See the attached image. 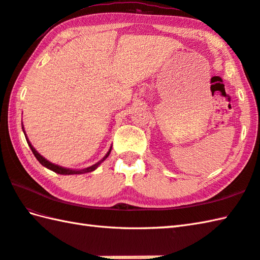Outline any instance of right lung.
Here are the masks:
<instances>
[{
	"label": "right lung",
	"instance_id": "add662e5",
	"mask_svg": "<svg viewBox=\"0 0 260 260\" xmlns=\"http://www.w3.org/2000/svg\"><path fill=\"white\" fill-rule=\"evenodd\" d=\"M22 129H23V133H24V135H25V132H24V128H23V127H22ZM25 139H26L27 144H29V146H30V148H31L32 153L35 154L36 158L38 159L39 162H40V164H42L43 167H45V168H47V169H49V170L53 171V172H56V173H58V174H63V175H70V174H84V173H88V172H92V171H95V170L99 167V165H101V163H102V162H104L105 159H106V158L108 157L110 151H112V147H110V148H109V151L107 152L106 155H105V156L103 157V159H101V161L97 162L96 164L91 165V167H89V168L81 169V170H73V169H66V168H62V167H59V165H57V164H53V163H51V162L47 161V159H46L45 157H43L42 155H40V154H39V153L36 151V148L31 145V143H30V141H29V140H27L26 135H25Z\"/></svg>",
	"mask_w": 260,
	"mask_h": 260
}]
</instances>
